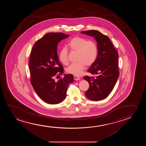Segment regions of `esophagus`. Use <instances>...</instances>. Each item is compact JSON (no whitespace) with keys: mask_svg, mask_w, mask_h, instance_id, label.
<instances>
[{"mask_svg":"<svg viewBox=\"0 0 146 146\" xmlns=\"http://www.w3.org/2000/svg\"><path fill=\"white\" fill-rule=\"evenodd\" d=\"M74 80H77V81H78V80H80V78L79 77H78V76H74Z\"/></svg>","mask_w":146,"mask_h":146,"instance_id":"1","label":"esophagus"}]
</instances>
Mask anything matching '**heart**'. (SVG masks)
Instances as JSON below:
<instances>
[{
    "label": "heart",
    "instance_id": "1",
    "mask_svg": "<svg viewBox=\"0 0 146 146\" xmlns=\"http://www.w3.org/2000/svg\"><path fill=\"white\" fill-rule=\"evenodd\" d=\"M70 49L77 52V60L78 62L71 64L67 68V72L75 76H80L84 71L85 66H90L96 61L98 55V47L93 40H87L81 37H75L68 43ZM68 50L64 47L60 50L59 59L64 65L69 63Z\"/></svg>",
    "mask_w": 146,
    "mask_h": 146
}]
</instances>
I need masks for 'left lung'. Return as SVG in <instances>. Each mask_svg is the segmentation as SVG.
Returning <instances> with one entry per match:
<instances>
[{
	"instance_id": "1",
	"label": "left lung",
	"mask_w": 146,
	"mask_h": 146,
	"mask_svg": "<svg viewBox=\"0 0 146 146\" xmlns=\"http://www.w3.org/2000/svg\"><path fill=\"white\" fill-rule=\"evenodd\" d=\"M81 33L93 37L98 47L96 61L87 71L97 75L96 78L88 76L83 77L89 84L85 95L92 101L103 100L113 90L119 76L118 51L110 38L98 30L83 31Z\"/></svg>"
}]
</instances>
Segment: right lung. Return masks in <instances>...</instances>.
Masks as SVG:
<instances>
[{
  "label": "right lung",
  "instance_id": "add662e5",
  "mask_svg": "<svg viewBox=\"0 0 146 146\" xmlns=\"http://www.w3.org/2000/svg\"><path fill=\"white\" fill-rule=\"evenodd\" d=\"M69 35L63 33H49L37 40L32 47L29 68L30 82L38 96L48 104H57L66 98L69 84L73 82L72 74H64L57 81L54 77L63 73L64 69L59 61L57 46Z\"/></svg>",
  "mask_w": 146,
  "mask_h": 146
}]
</instances>
